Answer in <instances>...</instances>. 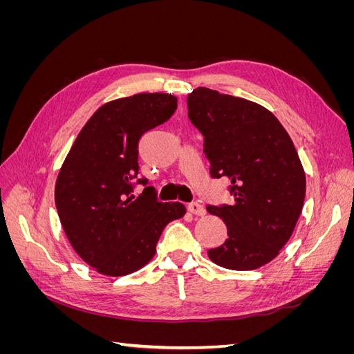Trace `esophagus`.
Segmentation results:
<instances>
[{
	"mask_svg": "<svg viewBox=\"0 0 354 354\" xmlns=\"http://www.w3.org/2000/svg\"><path fill=\"white\" fill-rule=\"evenodd\" d=\"M187 211L190 214H194V216H203V214H205V207H203L202 203H199L198 201L190 202V203H187Z\"/></svg>",
	"mask_w": 354,
	"mask_h": 354,
	"instance_id": "34e87169",
	"label": "esophagus"
}]
</instances>
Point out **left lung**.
I'll list each match as a JSON object with an SVG mask.
<instances>
[{
    "label": "left lung",
    "instance_id": "obj_1",
    "mask_svg": "<svg viewBox=\"0 0 354 354\" xmlns=\"http://www.w3.org/2000/svg\"><path fill=\"white\" fill-rule=\"evenodd\" d=\"M187 111L211 177H226L233 198L207 207L227 227L208 257L224 269H259L283 248L303 209L306 174L291 137L263 106L205 87L189 94Z\"/></svg>",
    "mask_w": 354,
    "mask_h": 354
}]
</instances>
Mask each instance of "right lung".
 Instances as JSON below:
<instances>
[{
    "instance_id": "right-lung-1",
    "label": "right lung",
    "mask_w": 354,
    "mask_h": 354,
    "mask_svg": "<svg viewBox=\"0 0 354 354\" xmlns=\"http://www.w3.org/2000/svg\"><path fill=\"white\" fill-rule=\"evenodd\" d=\"M177 99L142 93L103 104L82 127L63 162L55 201L62 227L81 259L102 274H130L152 260L160 233L185 216L180 202H159L138 174V142L168 121ZM147 187L136 198L133 186Z\"/></svg>"
}]
</instances>
